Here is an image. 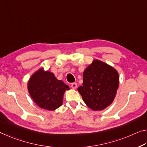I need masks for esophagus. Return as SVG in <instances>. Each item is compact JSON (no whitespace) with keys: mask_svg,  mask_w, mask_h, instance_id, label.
Returning a JSON list of instances; mask_svg holds the SVG:
<instances>
[{"mask_svg":"<svg viewBox=\"0 0 147 147\" xmlns=\"http://www.w3.org/2000/svg\"><path fill=\"white\" fill-rule=\"evenodd\" d=\"M71 86L72 88H74V89H76V88L78 87V84H77L76 83H71Z\"/></svg>","mask_w":147,"mask_h":147,"instance_id":"obj_1","label":"esophagus"}]
</instances>
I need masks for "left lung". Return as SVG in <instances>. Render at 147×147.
Returning <instances> with one entry per match:
<instances>
[{
	"label": "left lung",
	"mask_w": 147,
	"mask_h": 147,
	"mask_svg": "<svg viewBox=\"0 0 147 147\" xmlns=\"http://www.w3.org/2000/svg\"><path fill=\"white\" fill-rule=\"evenodd\" d=\"M83 78V86L78 90L90 109L103 110L113 102L119 84V73L115 68L94 60L85 69Z\"/></svg>",
	"instance_id": "left-lung-1"
}]
</instances>
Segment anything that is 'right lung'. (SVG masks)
Masks as SVG:
<instances>
[{"mask_svg":"<svg viewBox=\"0 0 147 147\" xmlns=\"http://www.w3.org/2000/svg\"><path fill=\"white\" fill-rule=\"evenodd\" d=\"M66 90H69L68 85L43 68L36 71L28 83V90L34 102L40 107L49 111L61 106Z\"/></svg>","mask_w":147,"mask_h":147,"instance_id":"right-lung-1","label":"right lung"}]
</instances>
